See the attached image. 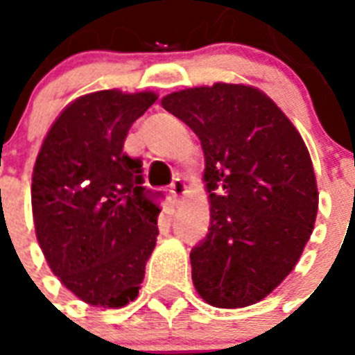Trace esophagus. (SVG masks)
I'll use <instances>...</instances> for the list:
<instances>
[{"label":"esophagus","mask_w":355,"mask_h":355,"mask_svg":"<svg viewBox=\"0 0 355 355\" xmlns=\"http://www.w3.org/2000/svg\"><path fill=\"white\" fill-rule=\"evenodd\" d=\"M175 197H182L186 193V184H184L182 178H175L171 184V189H169Z\"/></svg>","instance_id":"34e87169"}]
</instances>
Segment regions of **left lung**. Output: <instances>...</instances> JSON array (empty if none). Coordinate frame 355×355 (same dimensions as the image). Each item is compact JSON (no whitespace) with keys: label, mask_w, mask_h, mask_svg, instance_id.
Returning a JSON list of instances; mask_svg holds the SVG:
<instances>
[{"label":"left lung","mask_w":355,"mask_h":355,"mask_svg":"<svg viewBox=\"0 0 355 355\" xmlns=\"http://www.w3.org/2000/svg\"><path fill=\"white\" fill-rule=\"evenodd\" d=\"M205 150L210 228L191 258L193 286L216 308L259 302L297 265L319 191L308 147L254 86L216 83L162 99Z\"/></svg>","instance_id":"8db88e82"}]
</instances>
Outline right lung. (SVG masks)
Segmentation results:
<instances>
[{
	"label": "right lung",
	"mask_w": 355,
	"mask_h": 355,
	"mask_svg": "<svg viewBox=\"0 0 355 355\" xmlns=\"http://www.w3.org/2000/svg\"><path fill=\"white\" fill-rule=\"evenodd\" d=\"M158 97L101 90L55 119L31 186L36 239L58 280L92 306L138 297L156 245L160 193L145 189L141 160L123 153L132 123Z\"/></svg>",
	"instance_id": "1"
}]
</instances>
